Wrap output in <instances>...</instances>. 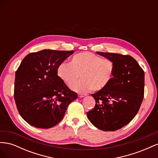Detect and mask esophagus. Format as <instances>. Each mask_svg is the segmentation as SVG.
Listing matches in <instances>:
<instances>
[{"instance_id":"1","label":"esophagus","mask_w":158,"mask_h":158,"mask_svg":"<svg viewBox=\"0 0 158 158\" xmlns=\"http://www.w3.org/2000/svg\"><path fill=\"white\" fill-rule=\"evenodd\" d=\"M85 94H78V97L79 98H83V97H85Z\"/></svg>"}]
</instances>
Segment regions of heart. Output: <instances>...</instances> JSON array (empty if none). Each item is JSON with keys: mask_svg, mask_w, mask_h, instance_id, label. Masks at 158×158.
Segmentation results:
<instances>
[{"mask_svg": "<svg viewBox=\"0 0 158 158\" xmlns=\"http://www.w3.org/2000/svg\"><path fill=\"white\" fill-rule=\"evenodd\" d=\"M59 77L69 86L81 76L80 81L72 86L79 92L106 89L111 82L115 72V64L109 59L90 52H82L72 57L70 63L63 62L57 68Z\"/></svg>", "mask_w": 158, "mask_h": 158, "instance_id": "b5f03b06", "label": "heart"}]
</instances>
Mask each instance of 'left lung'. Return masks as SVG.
<instances>
[{
	"mask_svg": "<svg viewBox=\"0 0 158 158\" xmlns=\"http://www.w3.org/2000/svg\"><path fill=\"white\" fill-rule=\"evenodd\" d=\"M97 53L112 60L115 72L106 89L92 94L95 106L87 117L100 130L114 131L130 123L139 111L144 95V72L130 55Z\"/></svg>",
	"mask_w": 158,
	"mask_h": 158,
	"instance_id": "obj_1",
	"label": "left lung"
}]
</instances>
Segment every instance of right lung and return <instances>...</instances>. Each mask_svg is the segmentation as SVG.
Returning a JSON list of instances; mask_svg holds the SVG:
<instances>
[{
    "instance_id": "add662e5",
    "label": "right lung",
    "mask_w": 158,
    "mask_h": 158,
    "mask_svg": "<svg viewBox=\"0 0 158 158\" xmlns=\"http://www.w3.org/2000/svg\"><path fill=\"white\" fill-rule=\"evenodd\" d=\"M74 51L44 49L23 59L15 76L14 96L21 117L36 128H49L64 116L69 105L77 99L57 74L59 65Z\"/></svg>"
}]
</instances>
